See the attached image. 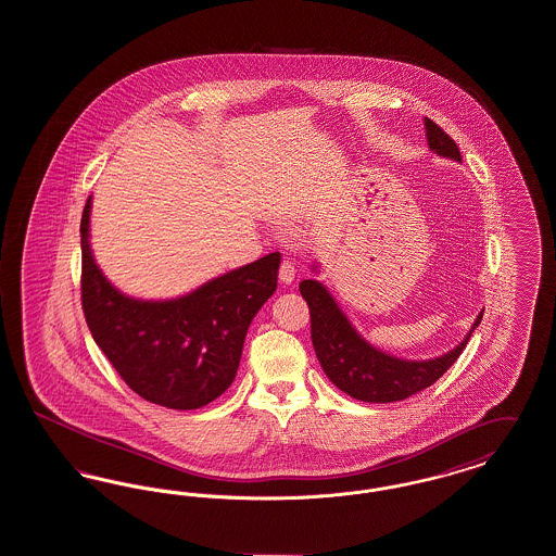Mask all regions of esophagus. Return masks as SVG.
Here are the masks:
<instances>
[{
    "mask_svg": "<svg viewBox=\"0 0 556 556\" xmlns=\"http://www.w3.org/2000/svg\"><path fill=\"white\" fill-rule=\"evenodd\" d=\"M293 277H295L293 263H291V261H283V263H281V268H279V279H281V283H291V281H293Z\"/></svg>",
    "mask_w": 556,
    "mask_h": 556,
    "instance_id": "obj_1",
    "label": "esophagus"
}]
</instances>
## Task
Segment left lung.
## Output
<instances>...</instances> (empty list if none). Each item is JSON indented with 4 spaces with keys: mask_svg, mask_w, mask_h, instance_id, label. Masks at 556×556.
<instances>
[{
    "mask_svg": "<svg viewBox=\"0 0 556 556\" xmlns=\"http://www.w3.org/2000/svg\"><path fill=\"white\" fill-rule=\"evenodd\" d=\"M425 131L433 152L446 159L460 160L458 146L448 132L429 118H425ZM300 293L311 308V338L325 375L348 396L379 404L404 400L433 386L456 363L483 317V313H479L467 338L448 354L431 361H402L367 344L323 283L304 279L300 283Z\"/></svg>",
    "mask_w": 556,
    "mask_h": 556,
    "instance_id": "1",
    "label": "left lung"
}]
</instances>
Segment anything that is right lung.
<instances>
[{"label":"right lung","instance_id":"add662e5","mask_svg":"<svg viewBox=\"0 0 556 556\" xmlns=\"http://www.w3.org/2000/svg\"><path fill=\"white\" fill-rule=\"evenodd\" d=\"M80 216V304L110 365L135 394L175 410L206 406L236 379L248 327L277 290L281 254L216 277L177 300L143 302L114 290L89 250Z\"/></svg>","mask_w":556,"mask_h":556}]
</instances>
